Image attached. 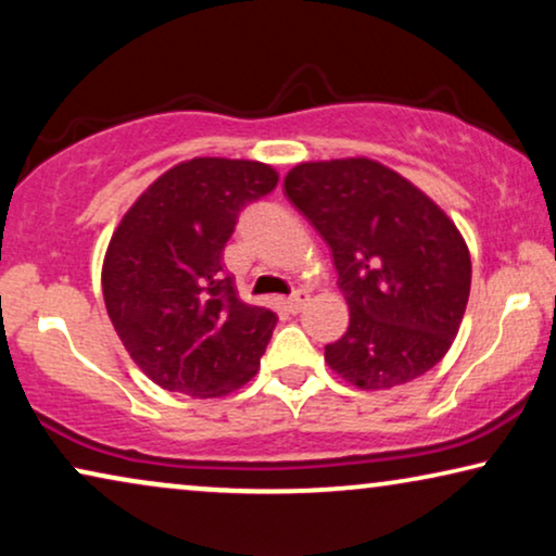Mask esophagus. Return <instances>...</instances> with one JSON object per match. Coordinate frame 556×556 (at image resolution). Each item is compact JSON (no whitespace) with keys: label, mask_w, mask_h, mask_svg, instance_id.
Listing matches in <instances>:
<instances>
[{"label":"esophagus","mask_w":556,"mask_h":556,"mask_svg":"<svg viewBox=\"0 0 556 556\" xmlns=\"http://www.w3.org/2000/svg\"><path fill=\"white\" fill-rule=\"evenodd\" d=\"M306 303H308V291H295L291 299L286 301V308L291 311V314H301Z\"/></svg>","instance_id":"1"}]
</instances>
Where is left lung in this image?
<instances>
[{"mask_svg":"<svg viewBox=\"0 0 556 556\" xmlns=\"http://www.w3.org/2000/svg\"><path fill=\"white\" fill-rule=\"evenodd\" d=\"M283 189L329 242L349 306L326 364L359 390H392L435 367L470 295V253L453 219L367 156L295 164Z\"/></svg>","mask_w":556,"mask_h":556,"instance_id":"1","label":"left lung"}]
</instances>
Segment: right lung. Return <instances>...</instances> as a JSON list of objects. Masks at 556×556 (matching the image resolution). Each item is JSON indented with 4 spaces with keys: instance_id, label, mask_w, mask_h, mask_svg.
<instances>
[{
    "instance_id": "obj_1",
    "label": "right lung",
    "mask_w": 556,
    "mask_h": 556,
    "mask_svg": "<svg viewBox=\"0 0 556 556\" xmlns=\"http://www.w3.org/2000/svg\"><path fill=\"white\" fill-rule=\"evenodd\" d=\"M276 185L270 164L194 156L151 181L113 230L101 270L105 311L162 390L225 397L261 369L278 316L240 299L223 250L240 210Z\"/></svg>"
}]
</instances>
